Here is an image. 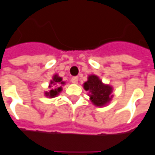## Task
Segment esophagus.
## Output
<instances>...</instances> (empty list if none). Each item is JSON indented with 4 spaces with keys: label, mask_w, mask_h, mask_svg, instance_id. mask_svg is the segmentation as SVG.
<instances>
[{
    "label": "esophagus",
    "mask_w": 155,
    "mask_h": 155,
    "mask_svg": "<svg viewBox=\"0 0 155 155\" xmlns=\"http://www.w3.org/2000/svg\"><path fill=\"white\" fill-rule=\"evenodd\" d=\"M71 82H72V83L77 84V83H78V77H72V78H71Z\"/></svg>",
    "instance_id": "obj_1"
}]
</instances>
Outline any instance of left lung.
<instances>
[{
	"label": "left lung",
	"mask_w": 155,
	"mask_h": 155,
	"mask_svg": "<svg viewBox=\"0 0 155 155\" xmlns=\"http://www.w3.org/2000/svg\"><path fill=\"white\" fill-rule=\"evenodd\" d=\"M83 87L89 91L90 98L96 106H104L111 100L112 87L104 84L97 76H89Z\"/></svg>",
	"instance_id": "left-lung-1"
}]
</instances>
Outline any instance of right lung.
<instances>
[{"label": "right lung", "mask_w": 155, "mask_h": 155, "mask_svg": "<svg viewBox=\"0 0 155 155\" xmlns=\"http://www.w3.org/2000/svg\"><path fill=\"white\" fill-rule=\"evenodd\" d=\"M64 82H62V78H60V77H58V75H55L53 77V78L51 81V83H50V86L49 87H56L55 88H51L50 90V92H48V93H46V96H48V97H56L57 95H58V93H60L61 91H62V87L61 85L62 84H64Z\"/></svg>", "instance_id": "1"}]
</instances>
